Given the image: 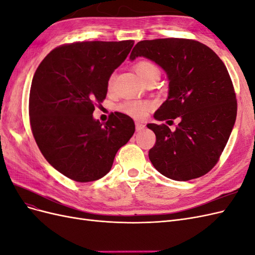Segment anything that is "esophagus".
Here are the masks:
<instances>
[{"label": "esophagus", "instance_id": "obj_1", "mask_svg": "<svg viewBox=\"0 0 255 255\" xmlns=\"http://www.w3.org/2000/svg\"><path fill=\"white\" fill-rule=\"evenodd\" d=\"M144 128H145V125H144V123L139 122V121L136 122V130H138V132H140V130H142V129H144Z\"/></svg>", "mask_w": 255, "mask_h": 255}]
</instances>
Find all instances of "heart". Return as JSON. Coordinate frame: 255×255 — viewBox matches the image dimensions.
Masks as SVG:
<instances>
[{
    "instance_id": "1",
    "label": "heart",
    "mask_w": 255,
    "mask_h": 255,
    "mask_svg": "<svg viewBox=\"0 0 255 255\" xmlns=\"http://www.w3.org/2000/svg\"><path fill=\"white\" fill-rule=\"evenodd\" d=\"M135 70L139 78L144 82L146 79L154 74H159V69L155 64L151 63L149 60H140L135 65ZM115 81V74H112L107 82V88L112 89ZM153 104L149 101H127L118 106V110L130 116V117L136 119H142L144 118L146 114L150 112Z\"/></svg>"
}]
</instances>
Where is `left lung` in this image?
I'll return each mask as SVG.
<instances>
[{
  "mask_svg": "<svg viewBox=\"0 0 255 255\" xmlns=\"http://www.w3.org/2000/svg\"><path fill=\"white\" fill-rule=\"evenodd\" d=\"M138 56L153 60L168 75V98L154 118L180 119L173 132L166 125L146 126L156 136L149 151L151 163L174 181L206 174L217 164L236 120V96L227 67L207 45L184 38L139 41L129 59Z\"/></svg>",
  "mask_w": 255,
  "mask_h": 255,
  "instance_id": "1",
  "label": "left lung"
}]
</instances>
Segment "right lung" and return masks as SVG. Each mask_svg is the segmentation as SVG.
I'll return each mask as SVG.
<instances>
[{
	"label": "right lung",
	"instance_id": "right-lung-1",
	"mask_svg": "<svg viewBox=\"0 0 255 255\" xmlns=\"http://www.w3.org/2000/svg\"><path fill=\"white\" fill-rule=\"evenodd\" d=\"M133 40L83 41L60 45L38 66L29 92V122L48 163L73 181L101 179L116 153L135 132L133 119L115 112L107 122L92 113L107 94V82Z\"/></svg>",
	"mask_w": 255,
	"mask_h": 255
}]
</instances>
